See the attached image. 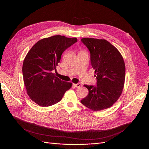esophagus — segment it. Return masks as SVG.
Wrapping results in <instances>:
<instances>
[{"label": "esophagus", "instance_id": "esophagus-1", "mask_svg": "<svg viewBox=\"0 0 149 149\" xmlns=\"http://www.w3.org/2000/svg\"><path fill=\"white\" fill-rule=\"evenodd\" d=\"M73 86L76 88H79L82 86V85L81 83H77V84H74Z\"/></svg>", "mask_w": 149, "mask_h": 149}]
</instances>
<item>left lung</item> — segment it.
Masks as SVG:
<instances>
[{
  "label": "left lung",
  "mask_w": 149,
  "mask_h": 149,
  "mask_svg": "<svg viewBox=\"0 0 149 149\" xmlns=\"http://www.w3.org/2000/svg\"><path fill=\"white\" fill-rule=\"evenodd\" d=\"M90 52L96 86L84 85L89 91L81 103L93 111L111 107L117 101L124 87L125 68L120 52L105 39L85 38L81 39Z\"/></svg>",
  "instance_id": "1"
}]
</instances>
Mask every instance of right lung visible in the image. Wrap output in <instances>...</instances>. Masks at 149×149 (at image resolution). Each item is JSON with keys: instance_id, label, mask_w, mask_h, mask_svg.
I'll return each mask as SVG.
<instances>
[{"instance_id": "obj_1", "label": "right lung", "mask_w": 149, "mask_h": 149, "mask_svg": "<svg viewBox=\"0 0 149 149\" xmlns=\"http://www.w3.org/2000/svg\"><path fill=\"white\" fill-rule=\"evenodd\" d=\"M77 42L76 38L55 35L39 40L27 54L22 67L24 84L30 98L39 105L58 102L71 87V82L61 81L52 71H56L62 54Z\"/></svg>"}]
</instances>
